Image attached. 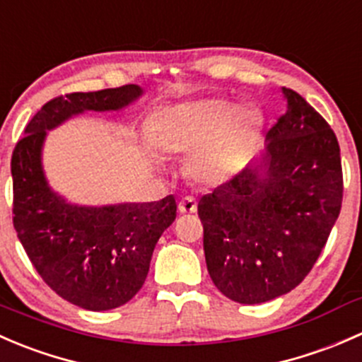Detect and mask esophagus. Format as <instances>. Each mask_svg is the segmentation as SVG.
I'll return each mask as SVG.
<instances>
[{"instance_id":"34e87169","label":"esophagus","mask_w":362,"mask_h":362,"mask_svg":"<svg viewBox=\"0 0 362 362\" xmlns=\"http://www.w3.org/2000/svg\"><path fill=\"white\" fill-rule=\"evenodd\" d=\"M178 210H180V214H194V211L198 210L196 198H192V196H185V198H182L180 203H178Z\"/></svg>"}]
</instances>
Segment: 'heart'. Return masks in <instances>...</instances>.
Here are the masks:
<instances>
[{"label": "heart", "instance_id": "b5f03b06", "mask_svg": "<svg viewBox=\"0 0 362 362\" xmlns=\"http://www.w3.org/2000/svg\"><path fill=\"white\" fill-rule=\"evenodd\" d=\"M259 126L254 108L222 98L187 101L159 112L156 144L170 154L192 152L189 170L203 182H221L235 170Z\"/></svg>", "mask_w": 362, "mask_h": 362}]
</instances>
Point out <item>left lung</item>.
Segmentation results:
<instances>
[{"label": "left lung", "instance_id": "1", "mask_svg": "<svg viewBox=\"0 0 362 362\" xmlns=\"http://www.w3.org/2000/svg\"><path fill=\"white\" fill-rule=\"evenodd\" d=\"M264 154L199 199L206 268L226 298L257 305L305 280L343 199L337 134L293 89Z\"/></svg>", "mask_w": 362, "mask_h": 362}]
</instances>
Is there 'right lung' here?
Wrapping results in <instances>:
<instances>
[{
	"mask_svg": "<svg viewBox=\"0 0 362 362\" xmlns=\"http://www.w3.org/2000/svg\"><path fill=\"white\" fill-rule=\"evenodd\" d=\"M138 86L71 93L43 105L12 154L13 228L43 282L80 308L101 312L129 301L144 286L156 243L177 217L173 196L152 203L76 206L50 191L42 170L47 129L86 110H119Z\"/></svg>",
	"mask_w": 362,
	"mask_h": 362,
	"instance_id": "right-lung-1",
	"label": "right lung"
}]
</instances>
